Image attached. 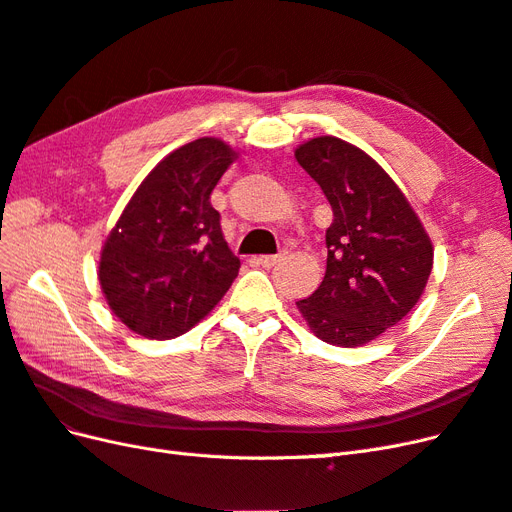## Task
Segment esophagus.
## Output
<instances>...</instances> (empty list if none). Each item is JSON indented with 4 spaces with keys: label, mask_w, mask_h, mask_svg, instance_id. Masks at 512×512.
<instances>
[{
    "label": "esophagus",
    "mask_w": 512,
    "mask_h": 512,
    "mask_svg": "<svg viewBox=\"0 0 512 512\" xmlns=\"http://www.w3.org/2000/svg\"><path fill=\"white\" fill-rule=\"evenodd\" d=\"M282 258H286V252H280V254H265V256L258 258V262H260L262 267H273V265H277V262H280Z\"/></svg>",
    "instance_id": "esophagus-1"
}]
</instances>
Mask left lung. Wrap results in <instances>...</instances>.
Listing matches in <instances>:
<instances>
[{"label": "left lung", "instance_id": "1", "mask_svg": "<svg viewBox=\"0 0 512 512\" xmlns=\"http://www.w3.org/2000/svg\"><path fill=\"white\" fill-rule=\"evenodd\" d=\"M294 158L333 209L327 273L297 307L322 342L363 346L421 299L433 267L431 239L399 185L363 149L316 136Z\"/></svg>", "mask_w": 512, "mask_h": 512}]
</instances>
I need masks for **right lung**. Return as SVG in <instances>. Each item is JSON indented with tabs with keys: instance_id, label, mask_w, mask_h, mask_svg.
Here are the masks:
<instances>
[{
	"instance_id": "add662e5",
	"label": "right lung",
	"mask_w": 512,
	"mask_h": 512,
	"mask_svg": "<svg viewBox=\"0 0 512 512\" xmlns=\"http://www.w3.org/2000/svg\"><path fill=\"white\" fill-rule=\"evenodd\" d=\"M235 158L213 136L168 153L108 232L98 280L130 331L149 339L188 333L235 282L241 262L211 207V192Z\"/></svg>"
}]
</instances>
